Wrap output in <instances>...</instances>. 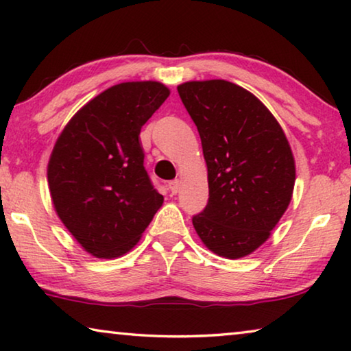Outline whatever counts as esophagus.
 <instances>
[{
	"mask_svg": "<svg viewBox=\"0 0 351 351\" xmlns=\"http://www.w3.org/2000/svg\"><path fill=\"white\" fill-rule=\"evenodd\" d=\"M169 189H170V192H171V195H176V192H178V189H180V181H178V180H173V181H170V182H169Z\"/></svg>",
	"mask_w": 351,
	"mask_h": 351,
	"instance_id": "esophagus-1",
	"label": "esophagus"
}]
</instances>
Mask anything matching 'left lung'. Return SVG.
Here are the masks:
<instances>
[{"instance_id":"1","label":"left lung","mask_w":351,"mask_h":351,"mask_svg":"<svg viewBox=\"0 0 351 351\" xmlns=\"http://www.w3.org/2000/svg\"><path fill=\"white\" fill-rule=\"evenodd\" d=\"M178 93L198 128L209 201L192 218L213 254L241 258L269 239L288 209L294 156L271 111L235 83L186 82Z\"/></svg>"}]
</instances>
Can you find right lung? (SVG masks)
Segmentation results:
<instances>
[{
  "label": "right lung",
  "instance_id": "right-lung-1",
  "mask_svg": "<svg viewBox=\"0 0 351 351\" xmlns=\"http://www.w3.org/2000/svg\"><path fill=\"white\" fill-rule=\"evenodd\" d=\"M159 82H125L90 100L63 128L47 164L54 209L97 258L127 254L164 203L144 167L139 134L169 97Z\"/></svg>",
  "mask_w": 351,
  "mask_h": 351
}]
</instances>
